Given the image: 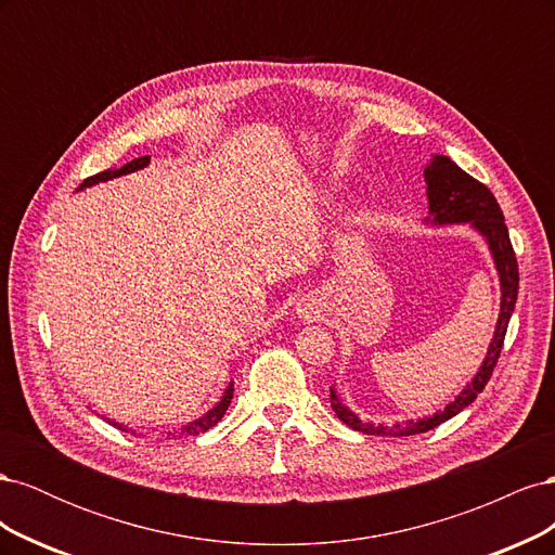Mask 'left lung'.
Listing matches in <instances>:
<instances>
[{
	"mask_svg": "<svg viewBox=\"0 0 555 555\" xmlns=\"http://www.w3.org/2000/svg\"><path fill=\"white\" fill-rule=\"evenodd\" d=\"M424 176H426V184H428V208L433 215L430 222L433 224L469 222L486 238V243H489L495 268H498V275H500V287H502L500 317H498L495 335L489 345V351H486V359L479 367V373L459 393V398L451 400L449 405L438 414L418 418V422H408V426L396 424V426L384 428V426L363 424L354 412L343 405L338 393L331 389V408L335 414H338L340 422L347 424L349 428H354L359 433H367V435H396V438H400V435L428 433L435 426L449 422L451 416L463 412L469 402H475V398L483 391V386L489 384V379L493 375V367L500 359L502 343H505L507 326H509V319H512L516 296H518L516 255H514V247L509 241L505 217H502V210L498 206L495 196L491 194V190L486 188L483 182L475 180L473 176H467L461 166H456L444 155H435L433 162L424 169Z\"/></svg>",
	"mask_w": 555,
	"mask_h": 555,
	"instance_id": "left-lung-1",
	"label": "left lung"
}]
</instances>
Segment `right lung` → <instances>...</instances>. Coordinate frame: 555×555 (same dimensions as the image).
<instances>
[{
    "mask_svg": "<svg viewBox=\"0 0 555 555\" xmlns=\"http://www.w3.org/2000/svg\"><path fill=\"white\" fill-rule=\"evenodd\" d=\"M147 162H150V157L145 155V157H139V159H131L129 164H125V166H122V169H115V171H102V173H96V176H90V178L82 180L80 190H82V188H90V184H96V182H104V180L120 178V176L131 173V171H139V169H143V166H147ZM231 398H233V384H229V386H227V391H224L222 400L217 402V405H215L210 412H206L204 416L196 418V422H192L190 426H184V428L180 430V435H184V433H188V435H198V433H206L208 428H212V426H215L217 422H220V418L224 416V412H227V408H229ZM108 424H111V422H108ZM113 426H117L120 430H127V428H122L120 424H115V422H113Z\"/></svg>",
    "mask_w": 555,
    "mask_h": 555,
    "instance_id": "add662e5",
    "label": "right lung"
}]
</instances>
